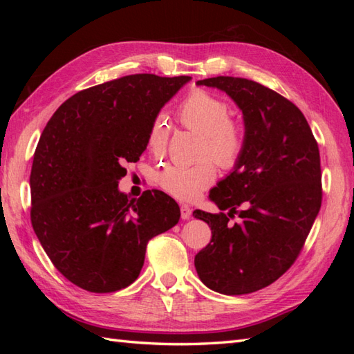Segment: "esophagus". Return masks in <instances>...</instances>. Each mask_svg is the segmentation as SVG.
<instances>
[{
    "mask_svg": "<svg viewBox=\"0 0 354 354\" xmlns=\"http://www.w3.org/2000/svg\"><path fill=\"white\" fill-rule=\"evenodd\" d=\"M192 217V208L187 205H181V219L183 221H189Z\"/></svg>",
    "mask_w": 354,
    "mask_h": 354,
    "instance_id": "1",
    "label": "esophagus"
}]
</instances>
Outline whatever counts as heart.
I'll return each mask as SVG.
<instances>
[{
  "label": "heart",
  "instance_id": "1",
  "mask_svg": "<svg viewBox=\"0 0 354 354\" xmlns=\"http://www.w3.org/2000/svg\"><path fill=\"white\" fill-rule=\"evenodd\" d=\"M230 106L223 100L205 91H194L181 106V118L189 129L204 137L201 155L209 156L222 169H231L242 153V137L230 122ZM165 124L158 118L149 133V146L161 152L165 145ZM216 179L213 162L201 161L193 165H167L158 175L161 189L179 201H193L208 189Z\"/></svg>",
  "mask_w": 354,
  "mask_h": 354
}]
</instances>
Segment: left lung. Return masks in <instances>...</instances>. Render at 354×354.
Wrapping results in <instances>:
<instances>
[{"label": "left lung", "instance_id": "obj_1", "mask_svg": "<svg viewBox=\"0 0 354 354\" xmlns=\"http://www.w3.org/2000/svg\"><path fill=\"white\" fill-rule=\"evenodd\" d=\"M196 85L227 93L243 114V147L230 175L209 192L221 212L196 209L212 240L194 268L207 288L245 295L278 280L297 260L321 208L319 149L303 112L257 82L219 76ZM240 224L229 217L237 206Z\"/></svg>", "mask_w": 354, "mask_h": 354}]
</instances>
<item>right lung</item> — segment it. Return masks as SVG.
<instances>
[{
    "mask_svg": "<svg viewBox=\"0 0 354 354\" xmlns=\"http://www.w3.org/2000/svg\"><path fill=\"white\" fill-rule=\"evenodd\" d=\"M189 76L132 74L70 97L37 142L30 173L32 225L53 265L95 293L124 289L145 265L147 242L175 227L169 194L118 190L123 165L137 162L161 108Z\"/></svg>",
    "mask_w": 354,
    "mask_h": 354,
    "instance_id": "add662e5",
    "label": "right lung"
}]
</instances>
